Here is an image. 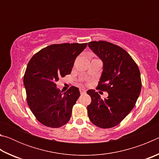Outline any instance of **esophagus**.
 <instances>
[{"label": "esophagus", "mask_w": 159, "mask_h": 159, "mask_svg": "<svg viewBox=\"0 0 159 159\" xmlns=\"http://www.w3.org/2000/svg\"><path fill=\"white\" fill-rule=\"evenodd\" d=\"M86 93V90L85 89H83V88H80V93L83 95V94H85Z\"/></svg>", "instance_id": "1"}]
</instances>
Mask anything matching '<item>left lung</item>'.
Returning a JSON list of instances; mask_svg holds the SVG:
<instances>
[{"instance_id":"obj_1","label":"left lung","mask_w":159,"mask_h":159,"mask_svg":"<svg viewBox=\"0 0 159 159\" xmlns=\"http://www.w3.org/2000/svg\"><path fill=\"white\" fill-rule=\"evenodd\" d=\"M88 46L103 62V71L98 88L109 95L101 99L95 90H89L91 103L87 107L90 121L101 128L117 125L131 111L140 94V71L126 51L111 43L99 41Z\"/></svg>"}]
</instances>
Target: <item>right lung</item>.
Returning <instances> with one entry per match:
<instances>
[{
	"instance_id": "add662e5",
	"label": "right lung",
	"mask_w": 159,
	"mask_h": 159,
	"mask_svg": "<svg viewBox=\"0 0 159 159\" xmlns=\"http://www.w3.org/2000/svg\"><path fill=\"white\" fill-rule=\"evenodd\" d=\"M87 44L50 45L35 54L29 61L24 76L26 101L43 125L60 128L70 120L72 108L80 97L79 90L71 86L62 93L56 82L71 74L75 60Z\"/></svg>"
}]
</instances>
